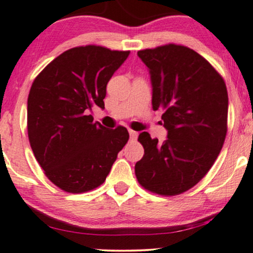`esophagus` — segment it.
<instances>
[{
	"label": "esophagus",
	"instance_id": "34e87169",
	"mask_svg": "<svg viewBox=\"0 0 253 253\" xmlns=\"http://www.w3.org/2000/svg\"><path fill=\"white\" fill-rule=\"evenodd\" d=\"M128 133H129V135H130V139H133V140H135V139L138 138V132H135V130L128 129Z\"/></svg>",
	"mask_w": 253,
	"mask_h": 253
}]
</instances>
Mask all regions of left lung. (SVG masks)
<instances>
[{"instance_id": "left-lung-1", "label": "left lung", "mask_w": 253, "mask_h": 253, "mask_svg": "<svg viewBox=\"0 0 253 253\" xmlns=\"http://www.w3.org/2000/svg\"><path fill=\"white\" fill-rule=\"evenodd\" d=\"M150 69L153 109H163L168 139L139 134L144 156L135 164L139 184L164 196L179 195L213 167L227 133L228 95L221 75L197 52L168 43L138 51Z\"/></svg>"}]
</instances>
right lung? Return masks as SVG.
I'll return each instance as SVG.
<instances>
[{"label": "right lung", "instance_id": "obj_1", "mask_svg": "<svg viewBox=\"0 0 253 253\" xmlns=\"http://www.w3.org/2000/svg\"><path fill=\"white\" fill-rule=\"evenodd\" d=\"M128 54L78 46L54 58L32 84L27 101L32 151L46 177L66 193L100 187L128 141L125 127L108 129L89 114L94 106L104 108L107 83Z\"/></svg>", "mask_w": 253, "mask_h": 253}]
</instances>
